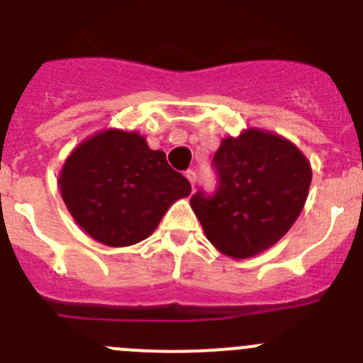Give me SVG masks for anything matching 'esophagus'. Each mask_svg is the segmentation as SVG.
Listing matches in <instances>:
<instances>
[{"label": "esophagus", "instance_id": "esophagus-1", "mask_svg": "<svg viewBox=\"0 0 363 363\" xmlns=\"http://www.w3.org/2000/svg\"><path fill=\"white\" fill-rule=\"evenodd\" d=\"M186 179H188V181H189L191 188L195 189V184H197V174H195V172H193V170L186 172Z\"/></svg>", "mask_w": 363, "mask_h": 363}]
</instances>
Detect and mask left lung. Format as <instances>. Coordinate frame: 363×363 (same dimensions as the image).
Wrapping results in <instances>:
<instances>
[{"mask_svg":"<svg viewBox=\"0 0 363 363\" xmlns=\"http://www.w3.org/2000/svg\"><path fill=\"white\" fill-rule=\"evenodd\" d=\"M220 186L215 197L193 195L189 206L206 238L235 259L276 245L303 211L311 164L297 145L265 128L223 138L213 157Z\"/></svg>","mask_w":363,"mask_h":363,"instance_id":"obj_1","label":"left lung"}]
</instances>
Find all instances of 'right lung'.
Listing matches in <instances>:
<instances>
[{
  "instance_id": "right-lung-1",
  "label": "right lung",
  "mask_w": 363,
  "mask_h": 363,
  "mask_svg": "<svg viewBox=\"0 0 363 363\" xmlns=\"http://www.w3.org/2000/svg\"><path fill=\"white\" fill-rule=\"evenodd\" d=\"M60 197L79 228L107 247H128L155 231L191 193L188 179L138 130L104 128L80 141L59 172Z\"/></svg>"
}]
</instances>
